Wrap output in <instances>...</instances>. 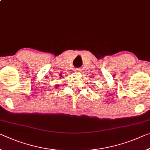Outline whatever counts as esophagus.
<instances>
[{"label": "esophagus", "mask_w": 150, "mask_h": 150, "mask_svg": "<svg viewBox=\"0 0 150 150\" xmlns=\"http://www.w3.org/2000/svg\"><path fill=\"white\" fill-rule=\"evenodd\" d=\"M81 69L79 68L75 69V72H76V73H81Z\"/></svg>", "instance_id": "obj_1"}]
</instances>
